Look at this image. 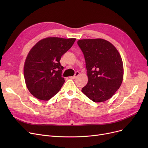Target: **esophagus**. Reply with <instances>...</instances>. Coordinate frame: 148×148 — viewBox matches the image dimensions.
<instances>
[{
	"mask_svg": "<svg viewBox=\"0 0 148 148\" xmlns=\"http://www.w3.org/2000/svg\"><path fill=\"white\" fill-rule=\"evenodd\" d=\"M79 74H80V73L79 72V71H76L75 72V74H74V75H73V76H72V77H69V78L70 79H75L76 77L78 76L79 75Z\"/></svg>",
	"mask_w": 148,
	"mask_h": 148,
	"instance_id": "34e87169",
	"label": "esophagus"
}]
</instances>
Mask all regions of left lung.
I'll return each instance as SVG.
<instances>
[{"label":"left lung","instance_id":"obj_1","mask_svg":"<svg viewBox=\"0 0 148 148\" xmlns=\"http://www.w3.org/2000/svg\"><path fill=\"white\" fill-rule=\"evenodd\" d=\"M86 62L88 84L83 94L95 103L110 99L120 88L123 66L115 47L103 39H86L77 41Z\"/></svg>","mask_w":148,"mask_h":148}]
</instances>
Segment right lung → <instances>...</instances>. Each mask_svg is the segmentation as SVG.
Returning a JSON list of instances; mask_svg holds the SVG:
<instances>
[{"instance_id":"right-lung-1","label":"right lung","mask_w":148,"mask_h":148,"mask_svg":"<svg viewBox=\"0 0 148 148\" xmlns=\"http://www.w3.org/2000/svg\"><path fill=\"white\" fill-rule=\"evenodd\" d=\"M75 41V38L49 37L38 41L30 50L25 63L24 77L33 96L47 101L60 90L65 82L60 60Z\"/></svg>"}]
</instances>
